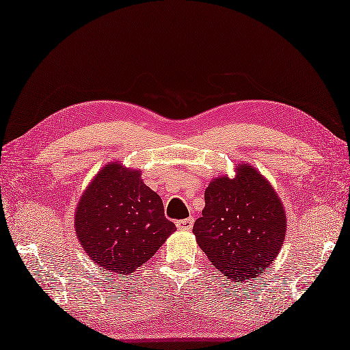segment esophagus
Segmentation results:
<instances>
[{"label":"esophagus","mask_w":350,"mask_h":350,"mask_svg":"<svg viewBox=\"0 0 350 350\" xmlns=\"http://www.w3.org/2000/svg\"><path fill=\"white\" fill-rule=\"evenodd\" d=\"M176 226L178 230H191L193 226V219H183V220H177L176 221Z\"/></svg>","instance_id":"esophagus-1"}]
</instances>
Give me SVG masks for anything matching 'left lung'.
I'll list each match as a JSON object with an SVG mask.
<instances>
[{"mask_svg":"<svg viewBox=\"0 0 350 350\" xmlns=\"http://www.w3.org/2000/svg\"><path fill=\"white\" fill-rule=\"evenodd\" d=\"M193 234L208 260L229 280L244 281L272 265L284 244L286 214L267 178L250 164L235 177L213 178Z\"/></svg>","mask_w":350,"mask_h":350,"instance_id":"8db88e82","label":"left lung"}]
</instances>
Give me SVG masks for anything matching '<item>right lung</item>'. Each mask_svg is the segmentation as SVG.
<instances>
[{"instance_id": "add662e5", "label": "right lung", "mask_w": 350, "mask_h": 350, "mask_svg": "<svg viewBox=\"0 0 350 350\" xmlns=\"http://www.w3.org/2000/svg\"><path fill=\"white\" fill-rule=\"evenodd\" d=\"M74 226L100 272L121 275L136 272L176 230L140 170L120 161L106 164L90 182L78 201Z\"/></svg>"}]
</instances>
